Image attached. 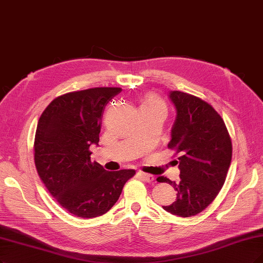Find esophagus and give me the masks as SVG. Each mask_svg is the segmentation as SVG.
<instances>
[{"label": "esophagus", "instance_id": "34e87169", "mask_svg": "<svg viewBox=\"0 0 263 263\" xmlns=\"http://www.w3.org/2000/svg\"><path fill=\"white\" fill-rule=\"evenodd\" d=\"M139 176H140V178L143 180V181H145V182H148V183H151V182H153L154 181V176H152V174H148V173H144V172H139Z\"/></svg>", "mask_w": 263, "mask_h": 263}]
</instances>
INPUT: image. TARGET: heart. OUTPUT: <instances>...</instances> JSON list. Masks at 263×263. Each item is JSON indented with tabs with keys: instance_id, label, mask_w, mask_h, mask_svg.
Masks as SVG:
<instances>
[{
	"instance_id": "b5f03b06",
	"label": "heart",
	"mask_w": 263,
	"mask_h": 263,
	"mask_svg": "<svg viewBox=\"0 0 263 263\" xmlns=\"http://www.w3.org/2000/svg\"><path fill=\"white\" fill-rule=\"evenodd\" d=\"M142 107H148V108H158L163 111H166V106L160 101L159 99L155 96H149L146 100H144L141 104V108Z\"/></svg>"
}]
</instances>
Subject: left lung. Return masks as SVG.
Segmentation results:
<instances>
[{"label":"left lung","instance_id":"8db88e82","mask_svg":"<svg viewBox=\"0 0 263 263\" xmlns=\"http://www.w3.org/2000/svg\"><path fill=\"white\" fill-rule=\"evenodd\" d=\"M177 110L171 129L170 149L180 154V182L164 177L178 192L177 199L162 208L174 216L187 218L206 209L222 189L231 159L232 142L224 121L215 108L197 96L171 91Z\"/></svg>","mask_w":263,"mask_h":263}]
</instances>
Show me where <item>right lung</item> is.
<instances>
[{"label":"right lung","instance_id":"right-lung-1","mask_svg":"<svg viewBox=\"0 0 263 263\" xmlns=\"http://www.w3.org/2000/svg\"><path fill=\"white\" fill-rule=\"evenodd\" d=\"M120 87H94L58 96L39 119L34 163L44 185L60 205L79 218H95L119 199L135 170L107 171L91 161L99 145L103 112Z\"/></svg>","mask_w":263,"mask_h":263}]
</instances>
